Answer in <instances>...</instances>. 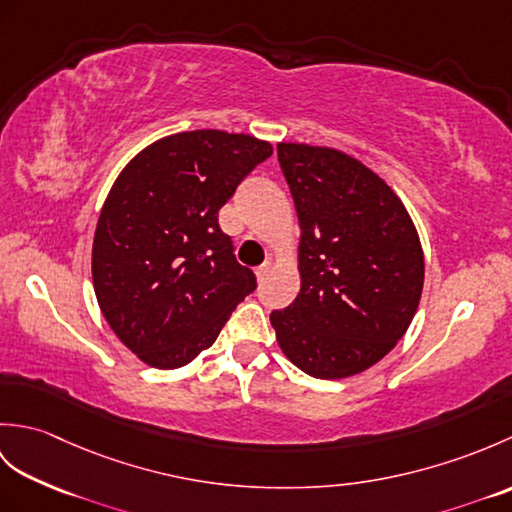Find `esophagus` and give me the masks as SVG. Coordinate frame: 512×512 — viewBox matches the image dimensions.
Here are the masks:
<instances>
[{"label":"esophagus","mask_w":512,"mask_h":512,"mask_svg":"<svg viewBox=\"0 0 512 512\" xmlns=\"http://www.w3.org/2000/svg\"><path fill=\"white\" fill-rule=\"evenodd\" d=\"M270 270H273V266H270V264H262V266H259V268L255 270L257 281H264V279L270 275Z\"/></svg>","instance_id":"1"}]
</instances>
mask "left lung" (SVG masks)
Returning <instances> with one entry per match:
<instances>
[{
    "label": "left lung",
    "mask_w": 512,
    "mask_h": 512,
    "mask_svg": "<svg viewBox=\"0 0 512 512\" xmlns=\"http://www.w3.org/2000/svg\"><path fill=\"white\" fill-rule=\"evenodd\" d=\"M299 215L301 292L270 323L301 372L345 378L378 363L418 310L424 257L405 206L363 162L277 145Z\"/></svg>",
    "instance_id": "8db88e82"
}]
</instances>
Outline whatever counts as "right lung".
Wrapping results in <instances>:
<instances>
[{"label":"right lung","mask_w":512,"mask_h":512,"mask_svg":"<svg viewBox=\"0 0 512 512\" xmlns=\"http://www.w3.org/2000/svg\"><path fill=\"white\" fill-rule=\"evenodd\" d=\"M270 156L266 140L198 129L149 145L116 178L96 224L92 279L103 317L140 361L191 363L257 288L217 211Z\"/></svg>","instance_id":"add662e5"}]
</instances>
